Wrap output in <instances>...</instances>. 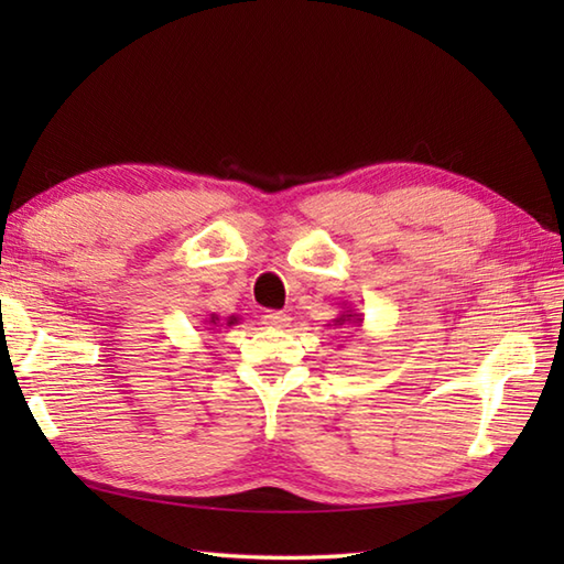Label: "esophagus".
<instances>
[{
	"label": "esophagus",
	"instance_id": "34e87169",
	"mask_svg": "<svg viewBox=\"0 0 564 564\" xmlns=\"http://www.w3.org/2000/svg\"><path fill=\"white\" fill-rule=\"evenodd\" d=\"M261 319H263V325L271 327V329H285V327H291V317L285 315V313H275V310H269V313L263 315Z\"/></svg>",
	"mask_w": 564,
	"mask_h": 564
}]
</instances>
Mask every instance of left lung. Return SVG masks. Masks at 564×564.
I'll return each mask as SVG.
<instances>
[{
    "mask_svg": "<svg viewBox=\"0 0 564 564\" xmlns=\"http://www.w3.org/2000/svg\"><path fill=\"white\" fill-rule=\"evenodd\" d=\"M344 325H351V327H361L364 325V315L361 313H356V310H346L344 307V313H339V317L334 319V327H344Z\"/></svg>",
    "mask_w": 564,
    "mask_h": 564,
    "instance_id": "obj_1",
    "label": "left lung"
}]
</instances>
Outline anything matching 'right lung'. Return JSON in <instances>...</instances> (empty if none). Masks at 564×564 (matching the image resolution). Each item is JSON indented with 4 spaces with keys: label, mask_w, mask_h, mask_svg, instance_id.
<instances>
[{
    "label": "right lung",
    "mask_w": 564,
    "mask_h": 564,
    "mask_svg": "<svg viewBox=\"0 0 564 564\" xmlns=\"http://www.w3.org/2000/svg\"><path fill=\"white\" fill-rule=\"evenodd\" d=\"M203 325H210V327H220V317L218 315H210V317H206V319H203ZM230 325H237V317L232 315L230 319H227V327H230Z\"/></svg>",
    "instance_id": "add662e5"
}]
</instances>
